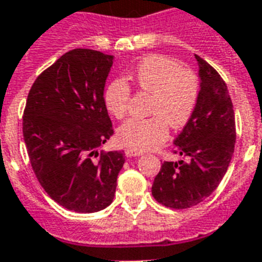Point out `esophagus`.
Segmentation results:
<instances>
[{"instance_id": "34e87169", "label": "esophagus", "mask_w": 262, "mask_h": 262, "mask_svg": "<svg viewBox=\"0 0 262 262\" xmlns=\"http://www.w3.org/2000/svg\"><path fill=\"white\" fill-rule=\"evenodd\" d=\"M125 153H126V156L129 157H136V156H141L142 152L141 150H137V149H133V148H127L126 150H125Z\"/></svg>"}]
</instances>
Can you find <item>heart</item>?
Returning a JSON list of instances; mask_svg holds the SVG:
<instances>
[{
    "mask_svg": "<svg viewBox=\"0 0 262 262\" xmlns=\"http://www.w3.org/2000/svg\"><path fill=\"white\" fill-rule=\"evenodd\" d=\"M141 93L152 95V117L130 118L118 129V138L133 149L146 150L161 145L168 138V125L180 129L191 120L196 109L201 82L192 70L182 69L178 60L163 55L145 57L132 75ZM105 105L118 120L129 110L130 87L124 79H116L106 87Z\"/></svg>",
    "mask_w": 262,
    "mask_h": 262,
    "instance_id": "heart-1",
    "label": "heart"
}]
</instances>
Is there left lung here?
I'll return each mask as SVG.
<instances>
[{"instance_id":"1","label":"left lung","mask_w":262,"mask_h":262,"mask_svg":"<svg viewBox=\"0 0 262 262\" xmlns=\"http://www.w3.org/2000/svg\"><path fill=\"white\" fill-rule=\"evenodd\" d=\"M201 94L191 120L175 140V150L188 160L164 161L152 195L167 207L183 210L210 196L226 173L234 153L235 118L225 80L201 56Z\"/></svg>"}]
</instances>
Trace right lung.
I'll list each match as a JSON object with an SVG mask.
<instances>
[{
	"label": "right lung",
	"instance_id": "1",
	"mask_svg": "<svg viewBox=\"0 0 262 262\" xmlns=\"http://www.w3.org/2000/svg\"><path fill=\"white\" fill-rule=\"evenodd\" d=\"M112 55L87 48L66 52L32 84L23 135L32 169L48 195L76 212L113 202L125 153L98 152L113 136L103 99Z\"/></svg>",
	"mask_w": 262,
	"mask_h": 262
}]
</instances>
